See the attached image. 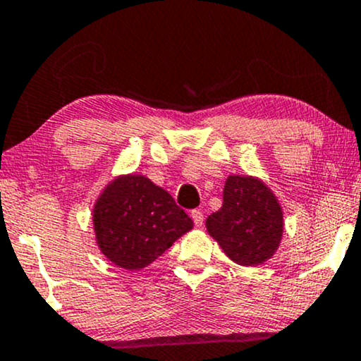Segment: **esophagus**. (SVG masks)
<instances>
[{"mask_svg": "<svg viewBox=\"0 0 361 361\" xmlns=\"http://www.w3.org/2000/svg\"><path fill=\"white\" fill-rule=\"evenodd\" d=\"M190 217H192L195 228H201L202 222H204V214H202V212L199 211V209H194V211L190 212Z\"/></svg>", "mask_w": 361, "mask_h": 361, "instance_id": "1", "label": "esophagus"}]
</instances>
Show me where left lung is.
Returning a JSON list of instances; mask_svg holds the SVG:
<instances>
[{"instance_id": "obj_1", "label": "left lung", "mask_w": 361, "mask_h": 361, "mask_svg": "<svg viewBox=\"0 0 361 361\" xmlns=\"http://www.w3.org/2000/svg\"><path fill=\"white\" fill-rule=\"evenodd\" d=\"M207 233L241 266L268 261L283 238V209L268 185L251 176H229L222 207L206 221Z\"/></svg>"}]
</instances>
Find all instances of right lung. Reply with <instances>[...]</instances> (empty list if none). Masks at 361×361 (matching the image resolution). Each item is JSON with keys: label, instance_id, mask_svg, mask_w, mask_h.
<instances>
[{"label": "right lung", "instance_id": "add662e5", "mask_svg": "<svg viewBox=\"0 0 361 361\" xmlns=\"http://www.w3.org/2000/svg\"><path fill=\"white\" fill-rule=\"evenodd\" d=\"M192 226L172 195L140 173L118 176L93 206L97 246L128 271L149 266Z\"/></svg>", "mask_w": 361, "mask_h": 361}]
</instances>
